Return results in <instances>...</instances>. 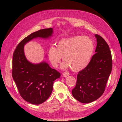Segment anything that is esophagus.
I'll use <instances>...</instances> for the list:
<instances>
[{"instance_id":"1","label":"esophagus","mask_w":122,"mask_h":122,"mask_svg":"<svg viewBox=\"0 0 122 122\" xmlns=\"http://www.w3.org/2000/svg\"><path fill=\"white\" fill-rule=\"evenodd\" d=\"M69 75H70L69 73L68 72H64L63 73H62V76H63L64 77H67Z\"/></svg>"}]
</instances>
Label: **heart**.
Wrapping results in <instances>:
<instances>
[{
    "label": "heart",
    "instance_id": "obj_1",
    "mask_svg": "<svg viewBox=\"0 0 122 122\" xmlns=\"http://www.w3.org/2000/svg\"><path fill=\"white\" fill-rule=\"evenodd\" d=\"M56 46V48L50 47L48 51V56L51 64L57 67L62 56L64 62L61 68H71L74 72L86 67L94 50L93 41L87 36L61 39L57 43Z\"/></svg>",
    "mask_w": 122,
    "mask_h": 122
}]
</instances>
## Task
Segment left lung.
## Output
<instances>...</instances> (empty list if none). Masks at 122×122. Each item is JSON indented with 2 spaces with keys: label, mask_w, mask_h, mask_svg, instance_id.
I'll return each mask as SVG.
<instances>
[{
  "label": "left lung",
  "mask_w": 122,
  "mask_h": 122,
  "mask_svg": "<svg viewBox=\"0 0 122 122\" xmlns=\"http://www.w3.org/2000/svg\"><path fill=\"white\" fill-rule=\"evenodd\" d=\"M97 39L96 53L89 64L77 76L75 87L72 91L73 96L81 103H88L100 97L112 69V57L109 46L100 36Z\"/></svg>",
  "instance_id": "1"
}]
</instances>
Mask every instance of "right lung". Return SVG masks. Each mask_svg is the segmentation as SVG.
<instances>
[{"label":"right lung","instance_id":"right-lung-1","mask_svg":"<svg viewBox=\"0 0 122 122\" xmlns=\"http://www.w3.org/2000/svg\"><path fill=\"white\" fill-rule=\"evenodd\" d=\"M53 32V28H49L32 33L21 41L13 54V79L22 98L31 104L39 105L47 100L52 92L54 81L60 78L61 74L45 61L37 64L29 61L24 46L34 39H48Z\"/></svg>","mask_w":122,"mask_h":122}]
</instances>
